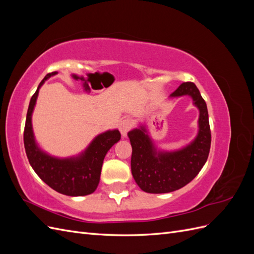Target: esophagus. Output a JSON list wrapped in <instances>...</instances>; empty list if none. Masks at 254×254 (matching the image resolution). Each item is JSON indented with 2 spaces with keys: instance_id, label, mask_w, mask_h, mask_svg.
I'll list each match as a JSON object with an SVG mask.
<instances>
[{
  "instance_id": "34e87169",
  "label": "esophagus",
  "mask_w": 254,
  "mask_h": 254,
  "mask_svg": "<svg viewBox=\"0 0 254 254\" xmlns=\"http://www.w3.org/2000/svg\"><path fill=\"white\" fill-rule=\"evenodd\" d=\"M131 122H130L129 120H123L120 122L119 124V129L120 131L122 133V136L123 137H126L127 136V133L130 129H131Z\"/></svg>"
}]
</instances>
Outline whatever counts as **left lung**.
<instances>
[{"mask_svg": "<svg viewBox=\"0 0 254 254\" xmlns=\"http://www.w3.org/2000/svg\"><path fill=\"white\" fill-rule=\"evenodd\" d=\"M182 96H190L199 110L198 132L193 141L179 149L164 150L158 148L145 124L128 132L132 147L131 173L146 193H171L187 186L201 171L209 157L211 130L206 104L193 82L180 84L170 98Z\"/></svg>", "mask_w": 254, "mask_h": 254, "instance_id": "left-lung-1", "label": "left lung"}]
</instances>
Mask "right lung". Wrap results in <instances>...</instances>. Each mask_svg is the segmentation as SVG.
<instances>
[{
  "label": "right lung",
  "mask_w": 254,
  "mask_h": 254,
  "mask_svg": "<svg viewBox=\"0 0 254 254\" xmlns=\"http://www.w3.org/2000/svg\"><path fill=\"white\" fill-rule=\"evenodd\" d=\"M58 74L49 73L39 83L30 98L24 128V147L29 164L40 179L60 194L77 197L92 194L101 178L105 156L112 146L121 140L118 129L107 130L97 134L86 149L76 156L59 158L44 151L37 143L33 130L32 117L42 84Z\"/></svg>",
  "instance_id": "right-lung-1"
}]
</instances>
